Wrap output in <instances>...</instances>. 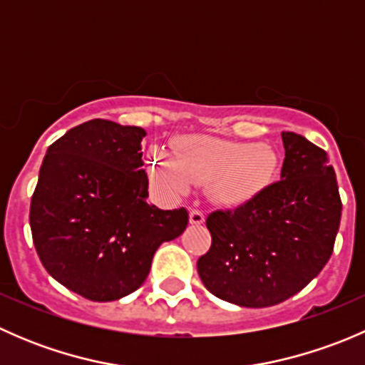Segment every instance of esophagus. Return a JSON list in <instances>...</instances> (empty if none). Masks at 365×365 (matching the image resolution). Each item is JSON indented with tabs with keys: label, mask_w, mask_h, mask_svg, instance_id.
<instances>
[{
	"label": "esophagus",
	"mask_w": 365,
	"mask_h": 365,
	"mask_svg": "<svg viewBox=\"0 0 365 365\" xmlns=\"http://www.w3.org/2000/svg\"><path fill=\"white\" fill-rule=\"evenodd\" d=\"M205 222V213L203 210H190V224H203Z\"/></svg>",
	"instance_id": "1"
}]
</instances>
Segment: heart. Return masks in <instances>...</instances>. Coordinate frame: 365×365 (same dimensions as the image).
<instances>
[{"label": "heart", "mask_w": 365, "mask_h": 365, "mask_svg": "<svg viewBox=\"0 0 365 365\" xmlns=\"http://www.w3.org/2000/svg\"><path fill=\"white\" fill-rule=\"evenodd\" d=\"M275 169V155L268 146L230 141L213 135H180L173 141V155L152 150L148 173L162 189L175 194L189 190L190 183H206L217 201L240 205L256 196Z\"/></svg>", "instance_id": "heart-1"}]
</instances>
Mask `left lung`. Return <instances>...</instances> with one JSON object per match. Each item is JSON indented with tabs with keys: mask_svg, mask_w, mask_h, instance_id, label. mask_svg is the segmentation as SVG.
Listing matches in <instances>:
<instances>
[{
	"mask_svg": "<svg viewBox=\"0 0 365 365\" xmlns=\"http://www.w3.org/2000/svg\"><path fill=\"white\" fill-rule=\"evenodd\" d=\"M281 180L235 210L206 217L205 288L242 307H270L304 289L330 259L341 222L336 171L325 150L282 132Z\"/></svg>",
	"mask_w": 365,
	"mask_h": 365,
	"instance_id": "8db88e82",
	"label": "left lung"
}]
</instances>
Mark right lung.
Returning a JSON list of instances; mask_svg holds the SVG:
<instances>
[{"label":"right lung","mask_w":365,"mask_h":365,"mask_svg":"<svg viewBox=\"0 0 365 365\" xmlns=\"http://www.w3.org/2000/svg\"><path fill=\"white\" fill-rule=\"evenodd\" d=\"M141 127L90 120L47 148L29 226L43 268L70 292L111 302L148 277L162 242L189 224L185 208L146 203Z\"/></svg>","instance_id":"obj_1"}]
</instances>
